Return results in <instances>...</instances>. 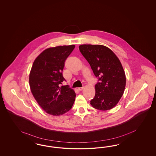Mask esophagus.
<instances>
[{"mask_svg": "<svg viewBox=\"0 0 156 156\" xmlns=\"http://www.w3.org/2000/svg\"><path fill=\"white\" fill-rule=\"evenodd\" d=\"M83 89H84V87L83 86V87H78V90L81 91V90H83Z\"/></svg>", "mask_w": 156, "mask_h": 156, "instance_id": "1", "label": "esophagus"}]
</instances>
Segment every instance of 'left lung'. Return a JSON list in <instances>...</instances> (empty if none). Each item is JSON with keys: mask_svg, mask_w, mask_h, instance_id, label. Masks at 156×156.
<instances>
[{"mask_svg": "<svg viewBox=\"0 0 156 156\" xmlns=\"http://www.w3.org/2000/svg\"><path fill=\"white\" fill-rule=\"evenodd\" d=\"M79 48L98 79L91 105L100 110L113 108L122 97L126 85L125 74L119 59L102 45L82 44Z\"/></svg>", "mask_w": 156, "mask_h": 156, "instance_id": "8db88e82", "label": "left lung"}]
</instances>
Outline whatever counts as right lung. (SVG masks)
<instances>
[{
  "label": "right lung",
  "mask_w": 156,
  "mask_h": 156,
  "mask_svg": "<svg viewBox=\"0 0 156 156\" xmlns=\"http://www.w3.org/2000/svg\"><path fill=\"white\" fill-rule=\"evenodd\" d=\"M74 45L57 46L44 50L33 63L29 76L30 89L38 104L47 113L60 115L71 109L76 93L65 80L62 71L65 62Z\"/></svg>",
  "instance_id": "obj_1"
}]
</instances>
